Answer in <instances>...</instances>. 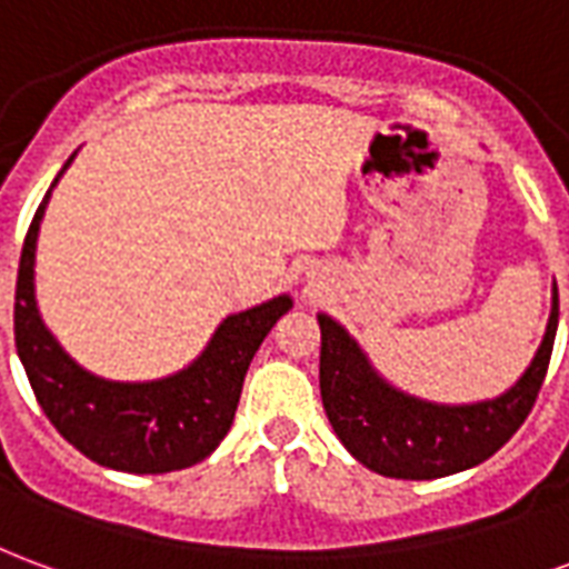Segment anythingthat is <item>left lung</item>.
Here are the masks:
<instances>
[{
	"label": "left lung",
	"instance_id": "obj_1",
	"mask_svg": "<svg viewBox=\"0 0 569 569\" xmlns=\"http://www.w3.org/2000/svg\"><path fill=\"white\" fill-rule=\"evenodd\" d=\"M319 331L322 407L340 443L347 446L356 461L382 477L440 479L482 465L528 419L552 359L558 331V289L546 338L531 368L495 401L461 407L419 401L382 380L370 368L359 343L326 313H319Z\"/></svg>",
	"mask_w": 569,
	"mask_h": 569
}]
</instances>
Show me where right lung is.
Returning a JSON list of instances; mask_svg holds the SVG:
<instances>
[{
  "instance_id": "right-lung-1",
  "label": "right lung",
  "mask_w": 569,
  "mask_h": 569,
  "mask_svg": "<svg viewBox=\"0 0 569 569\" xmlns=\"http://www.w3.org/2000/svg\"><path fill=\"white\" fill-rule=\"evenodd\" d=\"M69 166L71 159L62 171ZM50 189L27 231L14 292L17 356L41 410L74 449L111 470L168 473L199 465L229 435L252 356L273 322L289 313L292 298L277 296L222 319L208 349L174 377L153 382L102 380L69 359L38 317L36 241Z\"/></svg>"
}]
</instances>
